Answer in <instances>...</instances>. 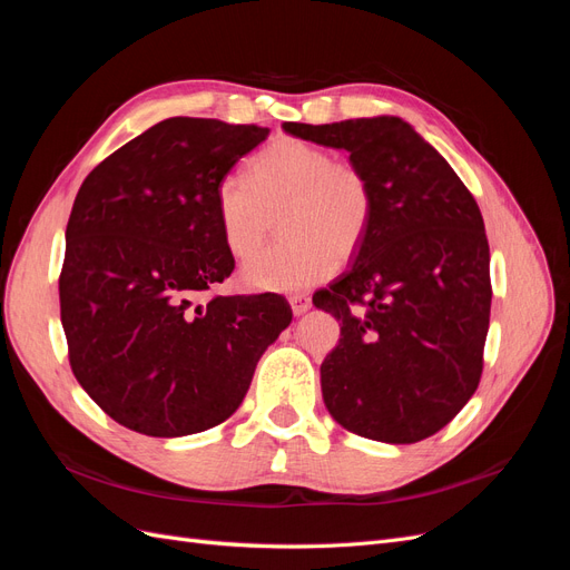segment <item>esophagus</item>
I'll return each instance as SVG.
<instances>
[{
	"label": "esophagus",
	"mask_w": 570,
	"mask_h": 570,
	"mask_svg": "<svg viewBox=\"0 0 570 570\" xmlns=\"http://www.w3.org/2000/svg\"><path fill=\"white\" fill-rule=\"evenodd\" d=\"M289 306L292 312H295V316H302L312 308V297L304 295V292H295V295H289Z\"/></svg>",
	"instance_id": "esophagus-1"
}]
</instances>
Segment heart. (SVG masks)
<instances>
[{
  "mask_svg": "<svg viewBox=\"0 0 570 570\" xmlns=\"http://www.w3.org/2000/svg\"><path fill=\"white\" fill-rule=\"evenodd\" d=\"M223 243L245 262L262 249L281 218L285 243L256 256L243 278L254 289L292 292L333 275L350 262L373 228L375 193L366 170L325 147L278 137L256 154L247 180L216 187Z\"/></svg>",
  "mask_w": 570,
  "mask_h": 570,
  "instance_id": "obj_1",
  "label": "heart"
}]
</instances>
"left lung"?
<instances>
[{
  "label": "left lung",
  "mask_w": 570,
  "mask_h": 570,
  "mask_svg": "<svg viewBox=\"0 0 570 570\" xmlns=\"http://www.w3.org/2000/svg\"><path fill=\"white\" fill-rule=\"evenodd\" d=\"M283 128L347 149L375 193L366 245L331 289L314 295L342 335L321 364L323 402L361 438L411 444L435 435L482 375L492 283L478 204L396 116Z\"/></svg>",
  "instance_id": "left-lung-1"
}]
</instances>
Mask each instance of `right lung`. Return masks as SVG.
Listing matches in <instances>:
<instances>
[{"instance_id":"right-lung-1","label":"right lung","mask_w":570,"mask_h":570,"mask_svg":"<svg viewBox=\"0 0 570 570\" xmlns=\"http://www.w3.org/2000/svg\"><path fill=\"white\" fill-rule=\"evenodd\" d=\"M266 137L254 124L166 118L78 189L59 275L68 364L135 433L180 438L230 419L292 321L271 292L202 302L235 268L216 187Z\"/></svg>"}]
</instances>
